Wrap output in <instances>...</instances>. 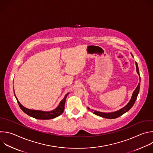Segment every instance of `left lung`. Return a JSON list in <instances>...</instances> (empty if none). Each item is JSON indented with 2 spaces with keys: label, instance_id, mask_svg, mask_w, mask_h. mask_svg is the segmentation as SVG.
<instances>
[{
  "label": "left lung",
  "instance_id": "1",
  "mask_svg": "<svg viewBox=\"0 0 153 153\" xmlns=\"http://www.w3.org/2000/svg\"><path fill=\"white\" fill-rule=\"evenodd\" d=\"M131 55L133 56V55L131 53ZM136 72L138 74V75L139 76V80L140 82V74H139V68H138V65L137 62H136ZM140 83L139 82L137 85V86L136 87V88L135 89V90L134 91V92H133L131 98L129 102L127 103V105H126L124 108H121V109L115 111V112H109V113H105V112H99V111H94V110H91L92 112L98 116H100L101 117L103 118H108V119H114V118H117L119 117H120L121 115H123L124 114H125L126 112H127V111H128L133 106V105L135 103V101L137 99V97L138 95L139 92V89H140ZM89 110H90L89 108H88Z\"/></svg>",
  "mask_w": 153,
  "mask_h": 153
}]
</instances>
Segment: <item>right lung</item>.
<instances>
[{
    "label": "right lung",
    "mask_w": 153,
    "mask_h": 153,
    "mask_svg": "<svg viewBox=\"0 0 153 153\" xmlns=\"http://www.w3.org/2000/svg\"><path fill=\"white\" fill-rule=\"evenodd\" d=\"M69 93H67L63 100L61 101V102L58 106L53 111H38V110H32V109H27L25 107H24L21 103L19 102L17 98L16 97V95L14 92V95L17 99V103L20 108V109L27 115L29 116L33 117L36 119H39V120H50V119H53L55 118L58 117V116L61 115L64 111V106H65V100L67 95H68Z\"/></svg>",
    "instance_id": "right-lung-1"
}]
</instances>
